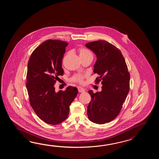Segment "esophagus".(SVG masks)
Listing matches in <instances>:
<instances>
[{
	"mask_svg": "<svg viewBox=\"0 0 159 159\" xmlns=\"http://www.w3.org/2000/svg\"><path fill=\"white\" fill-rule=\"evenodd\" d=\"M78 90L80 93H84V92H85V89L84 88H81V87H78Z\"/></svg>",
	"mask_w": 159,
	"mask_h": 159,
	"instance_id": "34e87169",
	"label": "esophagus"
}]
</instances>
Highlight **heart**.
I'll list each match as a JSON object with an SVG mask.
<instances>
[{
	"mask_svg": "<svg viewBox=\"0 0 159 159\" xmlns=\"http://www.w3.org/2000/svg\"><path fill=\"white\" fill-rule=\"evenodd\" d=\"M80 56H84L86 55H89V54H92L91 52L89 51L88 49L84 48H80L78 50ZM86 77V75H82V74H76L74 75L72 78H71V81L75 82H78L80 84H82L84 82V80Z\"/></svg>",
	"mask_w": 159,
	"mask_h": 159,
	"instance_id": "b5f03b06",
	"label": "heart"
}]
</instances>
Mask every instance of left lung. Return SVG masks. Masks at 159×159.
<instances>
[{"label": "left lung", "mask_w": 159, "mask_h": 159, "mask_svg": "<svg viewBox=\"0 0 159 159\" xmlns=\"http://www.w3.org/2000/svg\"><path fill=\"white\" fill-rule=\"evenodd\" d=\"M86 47L93 51L97 60L94 73L102 81V91L89 90L91 100L88 106V118L97 124L111 122L118 115L129 90L130 75L122 52L105 40L88 43Z\"/></svg>", "instance_id": "left-lung-1"}]
</instances>
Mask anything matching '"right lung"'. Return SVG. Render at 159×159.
<instances>
[{"mask_svg":"<svg viewBox=\"0 0 159 159\" xmlns=\"http://www.w3.org/2000/svg\"><path fill=\"white\" fill-rule=\"evenodd\" d=\"M68 43L48 40L36 48L28 62L27 87L31 107L39 118L49 125L68 118L69 106L78 94L75 87L55 91L54 84L64 75L62 61Z\"/></svg>","mask_w":159,"mask_h":159,"instance_id":"1","label":"right lung"}]
</instances>
